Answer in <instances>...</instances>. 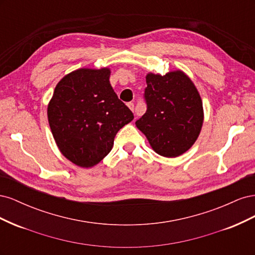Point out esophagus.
Masks as SVG:
<instances>
[{
	"mask_svg": "<svg viewBox=\"0 0 255 255\" xmlns=\"http://www.w3.org/2000/svg\"><path fill=\"white\" fill-rule=\"evenodd\" d=\"M127 105H128V109H129L130 111H132V112L134 111V103H132V102H129V103H128Z\"/></svg>",
	"mask_w": 255,
	"mask_h": 255,
	"instance_id": "1",
	"label": "esophagus"
}]
</instances>
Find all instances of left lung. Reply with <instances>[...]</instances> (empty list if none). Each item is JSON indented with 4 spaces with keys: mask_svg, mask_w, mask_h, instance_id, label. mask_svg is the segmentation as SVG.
I'll return each mask as SVG.
<instances>
[{
    "mask_svg": "<svg viewBox=\"0 0 255 255\" xmlns=\"http://www.w3.org/2000/svg\"><path fill=\"white\" fill-rule=\"evenodd\" d=\"M144 98L148 109L135 122L151 148L164 157H177L188 151L204 121L202 99L184 71L145 75Z\"/></svg>",
    "mask_w": 255,
    "mask_h": 255,
    "instance_id": "8db88e82",
    "label": "left lung"
}]
</instances>
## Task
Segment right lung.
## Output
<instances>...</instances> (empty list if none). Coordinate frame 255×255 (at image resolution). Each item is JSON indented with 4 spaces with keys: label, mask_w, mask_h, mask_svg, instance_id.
<instances>
[{
    "label": "right lung",
    "mask_w": 255,
    "mask_h": 255,
    "mask_svg": "<svg viewBox=\"0 0 255 255\" xmlns=\"http://www.w3.org/2000/svg\"><path fill=\"white\" fill-rule=\"evenodd\" d=\"M111 69L81 68L61 79L48 104V120L60 153L82 168L98 165L116 134L134 119L110 83Z\"/></svg>",
    "instance_id": "right-lung-1"
}]
</instances>
